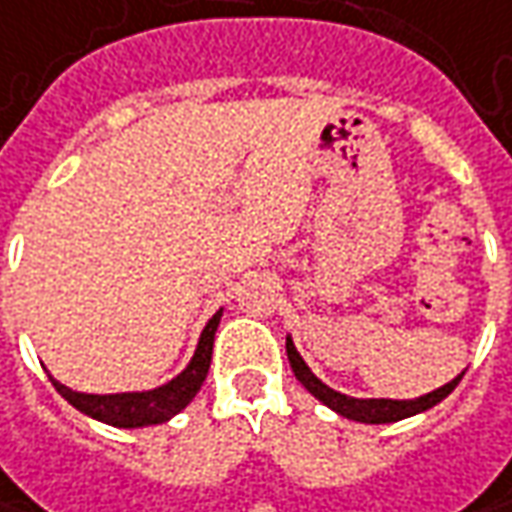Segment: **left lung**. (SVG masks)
Masks as SVG:
<instances>
[{
	"label": "left lung",
	"mask_w": 512,
	"mask_h": 512,
	"mask_svg": "<svg viewBox=\"0 0 512 512\" xmlns=\"http://www.w3.org/2000/svg\"><path fill=\"white\" fill-rule=\"evenodd\" d=\"M286 354H289L291 371L294 377L303 382V388L309 391L311 397H317L323 405H328L331 411H337L345 419H354V422H365V425H385V422H399V419H408V416L422 414L433 405H439L442 399L448 397L450 391L459 385V379L465 377V371L459 377H453L448 385L436 388L431 394L416 399H357V397H345L340 391L328 388L323 379H317L311 374V368L306 365V360L300 357V351L294 348L291 337H286Z\"/></svg>",
	"instance_id": "left-lung-1"
}]
</instances>
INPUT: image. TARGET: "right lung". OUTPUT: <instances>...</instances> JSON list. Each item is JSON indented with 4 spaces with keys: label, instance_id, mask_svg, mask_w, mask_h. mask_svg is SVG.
<instances>
[{
    "label": "right lung",
    "instance_id": "obj_1",
    "mask_svg": "<svg viewBox=\"0 0 512 512\" xmlns=\"http://www.w3.org/2000/svg\"><path fill=\"white\" fill-rule=\"evenodd\" d=\"M221 311L212 314V320L203 328L198 348L192 354V360L175 379H169L167 385H158L152 391H127V394H81L62 385L59 379L50 377L53 388L62 394L76 411L93 416L104 425L113 428H147V425H161L175 414H181L186 405L195 399L201 391L203 379L209 374V362H212V343H215V331L221 323Z\"/></svg>",
    "mask_w": 512,
    "mask_h": 512
}]
</instances>
